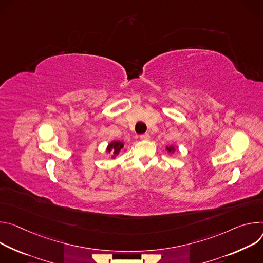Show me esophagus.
<instances>
[{"mask_svg":"<svg viewBox=\"0 0 263 263\" xmlns=\"http://www.w3.org/2000/svg\"><path fill=\"white\" fill-rule=\"evenodd\" d=\"M140 139L141 140H149L151 139V136H149V134H143V135H141L140 136Z\"/></svg>","mask_w":263,"mask_h":263,"instance_id":"esophagus-1","label":"esophagus"}]
</instances>
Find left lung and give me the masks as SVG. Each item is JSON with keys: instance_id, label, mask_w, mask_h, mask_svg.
Segmentation results:
<instances>
[{"instance_id": "8db88e82", "label": "left lung", "mask_w": 263, "mask_h": 263, "mask_svg": "<svg viewBox=\"0 0 263 263\" xmlns=\"http://www.w3.org/2000/svg\"><path fill=\"white\" fill-rule=\"evenodd\" d=\"M166 151L172 155L177 152V147L174 146V145H169V146H166Z\"/></svg>"}]
</instances>
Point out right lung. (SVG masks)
Returning <instances> with one entry per match:
<instances>
[{
	"instance_id": "1",
	"label": "right lung",
	"mask_w": 263,
	"mask_h": 263,
	"mask_svg": "<svg viewBox=\"0 0 263 263\" xmlns=\"http://www.w3.org/2000/svg\"><path fill=\"white\" fill-rule=\"evenodd\" d=\"M124 146V143L121 141H117L114 140L111 142H109L106 146V153L111 155V160H115L117 157L119 156L120 152L122 151Z\"/></svg>"
}]
</instances>
